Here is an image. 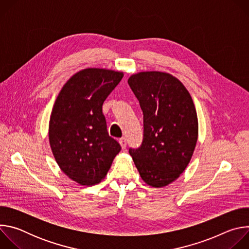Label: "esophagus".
I'll return each instance as SVG.
<instances>
[{
	"instance_id": "esophagus-1",
	"label": "esophagus",
	"mask_w": 249,
	"mask_h": 249,
	"mask_svg": "<svg viewBox=\"0 0 249 249\" xmlns=\"http://www.w3.org/2000/svg\"><path fill=\"white\" fill-rule=\"evenodd\" d=\"M119 143H120V145H121V148H122V150H125V149H126V145H127L125 138H121V139L119 140Z\"/></svg>"
}]
</instances>
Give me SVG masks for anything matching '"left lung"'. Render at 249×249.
I'll list each match as a JSON object with an SVG mask.
<instances>
[{
    "label": "left lung",
    "instance_id": "obj_1",
    "mask_svg": "<svg viewBox=\"0 0 249 249\" xmlns=\"http://www.w3.org/2000/svg\"><path fill=\"white\" fill-rule=\"evenodd\" d=\"M128 84L144 115L142 145L129 149L147 184L165 186L184 171L198 138L193 100L180 81L161 72H142Z\"/></svg>",
    "mask_w": 249,
    "mask_h": 249
}]
</instances>
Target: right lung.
<instances>
[{
    "mask_svg": "<svg viewBox=\"0 0 249 249\" xmlns=\"http://www.w3.org/2000/svg\"><path fill=\"white\" fill-rule=\"evenodd\" d=\"M122 78L123 73L111 70L85 69L65 84L55 101L51 150L62 171L81 185L101 181L121 151L108 135L102 104Z\"/></svg>",
    "mask_w": 249,
    "mask_h": 249,
    "instance_id": "add662e5",
    "label": "right lung"
}]
</instances>
